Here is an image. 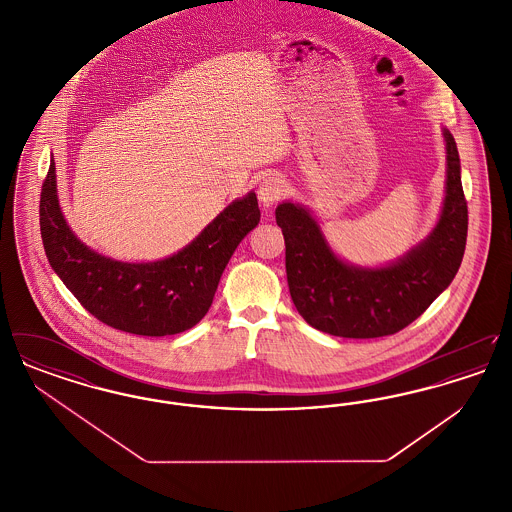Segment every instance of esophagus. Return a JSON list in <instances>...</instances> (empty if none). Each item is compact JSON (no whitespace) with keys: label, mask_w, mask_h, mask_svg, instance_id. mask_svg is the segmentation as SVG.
I'll list each match as a JSON object with an SVG mask.
<instances>
[{"label":"esophagus","mask_w":512,"mask_h":512,"mask_svg":"<svg viewBox=\"0 0 512 512\" xmlns=\"http://www.w3.org/2000/svg\"><path fill=\"white\" fill-rule=\"evenodd\" d=\"M286 192V184H284V180L280 178V176H276V174H272V176H267V178H263V182L259 184V190H257V197H259V201L263 203V207H272L282 195Z\"/></svg>","instance_id":"esophagus-1"}]
</instances>
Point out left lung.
Masks as SVG:
<instances>
[{"label": "left lung", "instance_id": "obj_1", "mask_svg": "<svg viewBox=\"0 0 512 512\" xmlns=\"http://www.w3.org/2000/svg\"><path fill=\"white\" fill-rule=\"evenodd\" d=\"M441 132L447 169L438 224L384 267L345 263L301 203L282 201L276 207L293 305L313 328L340 338L390 336L420 317L453 282L463 261L468 209L455 138L447 128Z\"/></svg>", "mask_w": 512, "mask_h": 512}]
</instances>
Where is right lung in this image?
<instances>
[{
	"label": "right lung",
	"instance_id": "1",
	"mask_svg": "<svg viewBox=\"0 0 512 512\" xmlns=\"http://www.w3.org/2000/svg\"><path fill=\"white\" fill-rule=\"evenodd\" d=\"M259 220L257 195L249 192L180 251L159 261L126 263L74 236L59 205L53 159L40 197V232L55 274L103 324L138 336L180 334L205 317L232 253Z\"/></svg>",
	"mask_w": 512,
	"mask_h": 512
}]
</instances>
